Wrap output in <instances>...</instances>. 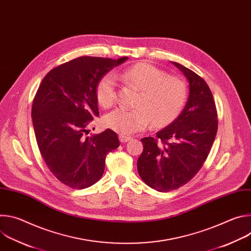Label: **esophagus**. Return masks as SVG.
<instances>
[{"mask_svg":"<svg viewBox=\"0 0 251 251\" xmlns=\"http://www.w3.org/2000/svg\"><path fill=\"white\" fill-rule=\"evenodd\" d=\"M131 139H132V138H131L130 136H126V135H122V134L119 135V140H120V142H122V143H126V142L130 141Z\"/></svg>","mask_w":251,"mask_h":251,"instance_id":"obj_1","label":"esophagus"}]
</instances>
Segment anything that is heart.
<instances>
[{"instance_id": "obj_1", "label": "heart", "mask_w": 251, "mask_h": 251, "mask_svg": "<svg viewBox=\"0 0 251 251\" xmlns=\"http://www.w3.org/2000/svg\"><path fill=\"white\" fill-rule=\"evenodd\" d=\"M127 85L139 91L134 109L119 107L104 117V125L119 134L130 135L146 129L150 122L163 127L181 113L187 101L186 83L177 76L145 62L137 63L117 75ZM98 102L105 107L116 100V80L111 74L103 75L96 86Z\"/></svg>"}]
</instances>
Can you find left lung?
Wrapping results in <instances>:
<instances>
[{
  "instance_id": "8db88e82",
  "label": "left lung",
  "mask_w": 251,
  "mask_h": 251,
  "mask_svg": "<svg viewBox=\"0 0 251 251\" xmlns=\"http://www.w3.org/2000/svg\"><path fill=\"white\" fill-rule=\"evenodd\" d=\"M190 83L185 108L156 137L141 139L137 168L141 178L158 192L186 185L202 167L218 132V113L206 82L193 70L172 62Z\"/></svg>"
}]
</instances>
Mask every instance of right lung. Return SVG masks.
I'll list each match as a JSON object with an SVG mask.
<instances>
[{
	"mask_svg": "<svg viewBox=\"0 0 251 251\" xmlns=\"http://www.w3.org/2000/svg\"><path fill=\"white\" fill-rule=\"evenodd\" d=\"M128 57L80 56L51 69L43 79L31 107L40 152L50 171L62 184L85 189L103 175L105 159L120 145L117 134L106 129L87 136L99 115V79Z\"/></svg>",
	"mask_w": 251,
	"mask_h": 251,
	"instance_id": "obj_1",
	"label": "right lung"
}]
</instances>
